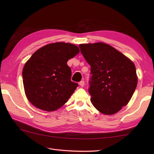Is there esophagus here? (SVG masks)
I'll return each instance as SVG.
<instances>
[{"label":"esophagus","instance_id":"34e87169","mask_svg":"<svg viewBox=\"0 0 154 154\" xmlns=\"http://www.w3.org/2000/svg\"><path fill=\"white\" fill-rule=\"evenodd\" d=\"M79 85H80L81 87H84V85H85L84 81H81V82H79Z\"/></svg>","mask_w":154,"mask_h":154}]
</instances>
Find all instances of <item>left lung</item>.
<instances>
[{
	"label": "left lung",
	"instance_id": "1",
	"mask_svg": "<svg viewBox=\"0 0 154 154\" xmlns=\"http://www.w3.org/2000/svg\"><path fill=\"white\" fill-rule=\"evenodd\" d=\"M91 65L89 93L91 103L104 114H114L128 103L138 83L134 63L110 45L80 44Z\"/></svg>",
	"mask_w": 154,
	"mask_h": 154
}]
</instances>
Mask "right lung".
I'll use <instances>...</instances> for the list:
<instances>
[{
	"instance_id": "obj_1",
	"label": "right lung",
	"mask_w": 154,
	"mask_h": 154,
	"mask_svg": "<svg viewBox=\"0 0 154 154\" xmlns=\"http://www.w3.org/2000/svg\"><path fill=\"white\" fill-rule=\"evenodd\" d=\"M79 52L77 45L64 42L48 44L34 52L22 70L26 96L34 106L51 112L67 102L78 84L71 81L67 63Z\"/></svg>"
}]
</instances>
